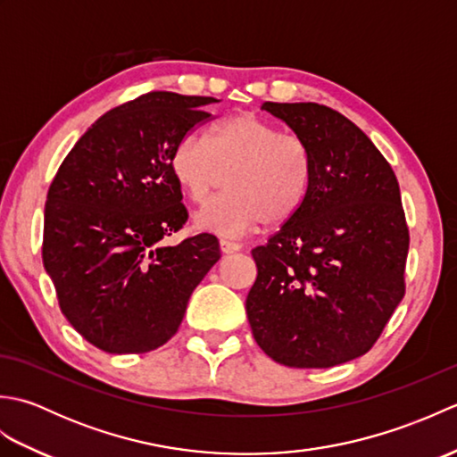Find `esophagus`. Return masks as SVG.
I'll list each match as a JSON object with an SVG mask.
<instances>
[{"mask_svg": "<svg viewBox=\"0 0 457 457\" xmlns=\"http://www.w3.org/2000/svg\"><path fill=\"white\" fill-rule=\"evenodd\" d=\"M220 247L223 253H237V251L241 249V244H237V241H231V239H221L220 241Z\"/></svg>", "mask_w": 457, "mask_h": 457, "instance_id": "esophagus-1", "label": "esophagus"}]
</instances>
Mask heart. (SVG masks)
Segmentation results:
<instances>
[{"label":"heart","instance_id":"1","mask_svg":"<svg viewBox=\"0 0 457 457\" xmlns=\"http://www.w3.org/2000/svg\"><path fill=\"white\" fill-rule=\"evenodd\" d=\"M170 172L196 204L226 174L228 190L194 213V221L220 237H241L263 221L278 226L295 216L312 179V154L303 139L244 113L212 123L204 139L184 137L172 151Z\"/></svg>","mask_w":457,"mask_h":457}]
</instances>
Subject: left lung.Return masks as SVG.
I'll return each instance as SVG.
<instances>
[{
  "label": "left lung",
  "instance_id": "obj_1",
  "mask_svg": "<svg viewBox=\"0 0 457 457\" xmlns=\"http://www.w3.org/2000/svg\"><path fill=\"white\" fill-rule=\"evenodd\" d=\"M312 154L303 206L251 255L245 310L277 363L334 367L367 353L404 296L409 228L391 164L326 105L265 102Z\"/></svg>",
  "mask_w": 457,
  "mask_h": 457
}]
</instances>
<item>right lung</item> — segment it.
<instances>
[{
  "mask_svg": "<svg viewBox=\"0 0 457 457\" xmlns=\"http://www.w3.org/2000/svg\"><path fill=\"white\" fill-rule=\"evenodd\" d=\"M208 96L151 92L104 113L46 194L43 265L68 322L108 353H145L177 334L192 290L218 263L212 234L162 245L188 212L170 157L210 118Z\"/></svg>",
  "mask_w": 457,
  "mask_h": 457,
  "instance_id": "obj_1",
  "label": "right lung"
}]
</instances>
